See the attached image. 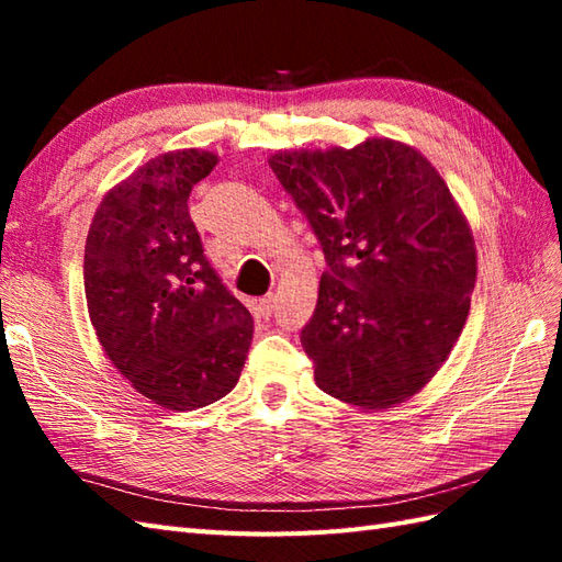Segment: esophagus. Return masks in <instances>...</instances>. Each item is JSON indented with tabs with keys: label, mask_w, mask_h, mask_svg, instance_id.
I'll use <instances>...</instances> for the list:
<instances>
[{
	"label": "esophagus",
	"mask_w": 562,
	"mask_h": 562,
	"mask_svg": "<svg viewBox=\"0 0 562 562\" xmlns=\"http://www.w3.org/2000/svg\"><path fill=\"white\" fill-rule=\"evenodd\" d=\"M272 308H274V296L272 294H268V296H262V300L258 302V314L260 316H270L272 314Z\"/></svg>",
	"instance_id": "1"
}]
</instances>
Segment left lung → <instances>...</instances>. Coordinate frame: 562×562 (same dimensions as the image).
<instances>
[{
    "mask_svg": "<svg viewBox=\"0 0 562 562\" xmlns=\"http://www.w3.org/2000/svg\"><path fill=\"white\" fill-rule=\"evenodd\" d=\"M270 169L326 258L302 348L321 391L389 408L435 376L461 336L475 246L447 183L391 139L282 151Z\"/></svg>",
    "mask_w": 562,
    "mask_h": 562,
    "instance_id": "8db88e82",
    "label": "left lung"
}]
</instances>
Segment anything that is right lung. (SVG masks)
<instances>
[{"mask_svg": "<svg viewBox=\"0 0 562 562\" xmlns=\"http://www.w3.org/2000/svg\"><path fill=\"white\" fill-rule=\"evenodd\" d=\"M217 164L169 151L113 188L83 250L91 324L117 372L169 411L226 396L246 362L254 318L210 266L190 190Z\"/></svg>", "mask_w": 562, "mask_h": 562, "instance_id": "right-lung-1", "label": "right lung"}]
</instances>
